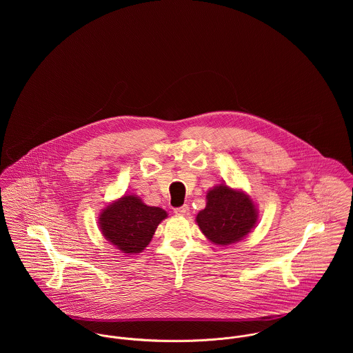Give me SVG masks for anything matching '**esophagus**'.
Returning <instances> with one entry per match:
<instances>
[{"label":"esophagus","mask_w":353,"mask_h":353,"mask_svg":"<svg viewBox=\"0 0 353 353\" xmlns=\"http://www.w3.org/2000/svg\"><path fill=\"white\" fill-rule=\"evenodd\" d=\"M174 212H175L176 214L186 216V214H189V205H182V206H179V208H175Z\"/></svg>","instance_id":"34e87169"}]
</instances>
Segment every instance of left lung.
<instances>
[{"label": "left lung", "instance_id": "left-lung-1", "mask_svg": "<svg viewBox=\"0 0 353 353\" xmlns=\"http://www.w3.org/2000/svg\"><path fill=\"white\" fill-rule=\"evenodd\" d=\"M206 208L197 214L203 235L216 245L227 246L243 239L256 223V210L249 196L227 185L206 194Z\"/></svg>", "mask_w": 353, "mask_h": 353}]
</instances>
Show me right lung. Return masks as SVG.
I'll list each match as a JSON object with an SVG mask.
<instances>
[{
	"label": "right lung",
	"instance_id": "right-lung-1",
	"mask_svg": "<svg viewBox=\"0 0 353 353\" xmlns=\"http://www.w3.org/2000/svg\"><path fill=\"white\" fill-rule=\"evenodd\" d=\"M167 217L165 210L148 206L134 196L112 202L101 213V234L121 252H143L151 242L159 223Z\"/></svg>",
	"mask_w": 353,
	"mask_h": 353
}]
</instances>
